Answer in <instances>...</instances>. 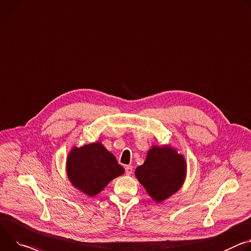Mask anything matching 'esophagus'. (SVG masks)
Instances as JSON below:
<instances>
[{
    "label": "esophagus",
    "instance_id": "esophagus-1",
    "mask_svg": "<svg viewBox=\"0 0 251 251\" xmlns=\"http://www.w3.org/2000/svg\"><path fill=\"white\" fill-rule=\"evenodd\" d=\"M125 172H126V174H127V175H131V174H132V172H133V168H132V166L127 165V166L125 167Z\"/></svg>",
    "mask_w": 251,
    "mask_h": 251
}]
</instances>
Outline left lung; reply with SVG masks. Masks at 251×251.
<instances>
[{
  "instance_id": "1",
  "label": "left lung",
  "mask_w": 251,
  "mask_h": 251,
  "mask_svg": "<svg viewBox=\"0 0 251 251\" xmlns=\"http://www.w3.org/2000/svg\"><path fill=\"white\" fill-rule=\"evenodd\" d=\"M187 164L184 156L170 145H153L145 162L135 170V176L156 202L176 193L184 183Z\"/></svg>"
}]
</instances>
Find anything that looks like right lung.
<instances>
[{"label": "right lung", "mask_w": 251, "mask_h": 251, "mask_svg": "<svg viewBox=\"0 0 251 251\" xmlns=\"http://www.w3.org/2000/svg\"><path fill=\"white\" fill-rule=\"evenodd\" d=\"M72 185L87 196L99 194L110 181L124 173L117 159L101 142L72 147L66 161Z\"/></svg>", "instance_id": "obj_1"}]
</instances>
